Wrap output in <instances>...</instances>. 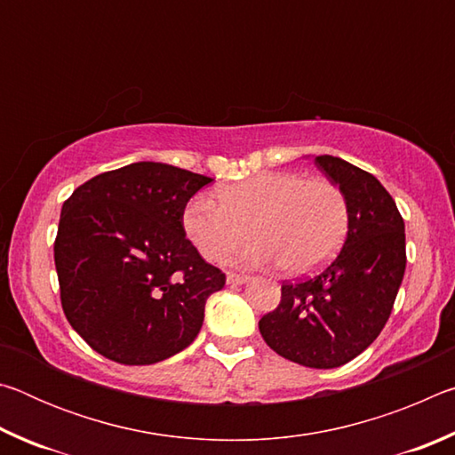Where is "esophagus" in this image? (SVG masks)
Wrapping results in <instances>:
<instances>
[{
	"mask_svg": "<svg viewBox=\"0 0 455 455\" xmlns=\"http://www.w3.org/2000/svg\"><path fill=\"white\" fill-rule=\"evenodd\" d=\"M249 281V276L241 275V273H227V283L228 284H244Z\"/></svg>",
	"mask_w": 455,
	"mask_h": 455,
	"instance_id": "esophagus-1",
	"label": "esophagus"
}]
</instances>
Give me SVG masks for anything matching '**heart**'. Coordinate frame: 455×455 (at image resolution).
Returning a JSON list of instances; mask_svg holds the SVG:
<instances>
[{"label": "heart", "mask_w": 455, "mask_h": 455, "mask_svg": "<svg viewBox=\"0 0 455 455\" xmlns=\"http://www.w3.org/2000/svg\"><path fill=\"white\" fill-rule=\"evenodd\" d=\"M219 203L198 195L182 212L184 233L212 263L249 241H259L243 263H276L305 275L335 255L347 233V203L333 182L299 172H260L217 192Z\"/></svg>", "instance_id": "obj_1"}]
</instances>
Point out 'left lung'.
Returning <instances> with one entry per match:
<instances>
[{
	"mask_svg": "<svg viewBox=\"0 0 455 455\" xmlns=\"http://www.w3.org/2000/svg\"><path fill=\"white\" fill-rule=\"evenodd\" d=\"M315 164L343 192L347 238L317 275L283 283L281 303L259 331L281 357L333 369L363 353L387 323L405 273V225L373 174L329 154Z\"/></svg>",
	"mask_w": 455,
	"mask_h": 455,
	"instance_id": "left-lung-1",
	"label": "left lung"
}]
</instances>
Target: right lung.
<instances>
[{
  "label": "right lung",
  "instance_id": "obj_1",
  "mask_svg": "<svg viewBox=\"0 0 455 455\" xmlns=\"http://www.w3.org/2000/svg\"><path fill=\"white\" fill-rule=\"evenodd\" d=\"M212 179L134 163L84 182L61 206L53 260L66 319L100 355L152 365L195 341L204 305L227 276L182 227Z\"/></svg>",
  "mask_w": 455,
  "mask_h": 455
}]
</instances>
